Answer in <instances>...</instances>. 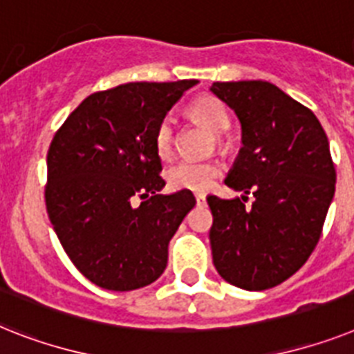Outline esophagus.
<instances>
[{
	"mask_svg": "<svg viewBox=\"0 0 354 354\" xmlns=\"http://www.w3.org/2000/svg\"><path fill=\"white\" fill-rule=\"evenodd\" d=\"M195 201H197V204L201 206V204L206 203V195L204 194H195Z\"/></svg>",
	"mask_w": 354,
	"mask_h": 354,
	"instance_id": "1",
	"label": "esophagus"
}]
</instances>
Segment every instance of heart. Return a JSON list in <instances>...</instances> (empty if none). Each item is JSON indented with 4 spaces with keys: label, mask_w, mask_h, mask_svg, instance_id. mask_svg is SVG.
Instances as JSON below:
<instances>
[{
    "label": "heart",
    "mask_w": 354,
    "mask_h": 354,
    "mask_svg": "<svg viewBox=\"0 0 354 354\" xmlns=\"http://www.w3.org/2000/svg\"><path fill=\"white\" fill-rule=\"evenodd\" d=\"M192 118L201 121L215 136H224L232 119L227 115L226 108L215 97H198L188 106ZM156 150L162 159H168L174 151V122L170 119H162L156 131ZM223 174V166L215 160H180L168 170V184L171 189H186V192H206Z\"/></svg>",
    "instance_id": "obj_1"
}]
</instances>
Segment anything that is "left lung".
I'll return each mask as SVG.
<instances>
[{
	"instance_id": "8db88e82",
	"label": "left lung",
	"mask_w": 354,
	"mask_h": 354,
	"mask_svg": "<svg viewBox=\"0 0 354 354\" xmlns=\"http://www.w3.org/2000/svg\"><path fill=\"white\" fill-rule=\"evenodd\" d=\"M209 90L241 121L242 148L226 184L244 192L208 197L213 264L236 288H275L313 253L335 197L328 136L309 108L273 83L232 81ZM250 191L256 201L246 209Z\"/></svg>"
}]
</instances>
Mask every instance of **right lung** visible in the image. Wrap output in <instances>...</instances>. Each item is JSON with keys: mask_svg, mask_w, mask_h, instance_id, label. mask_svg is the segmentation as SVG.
<instances>
[{"mask_svg": "<svg viewBox=\"0 0 354 354\" xmlns=\"http://www.w3.org/2000/svg\"><path fill=\"white\" fill-rule=\"evenodd\" d=\"M197 83L95 92L55 131L46 156V212L70 261L99 288H145L166 270L168 244L195 197L186 189L159 194L166 183L156 131Z\"/></svg>", "mask_w": 354, "mask_h": 354, "instance_id": "right-lung-1", "label": "right lung"}]
</instances>
